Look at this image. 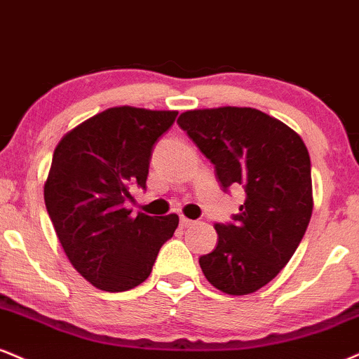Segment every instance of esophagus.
I'll use <instances>...</instances> for the list:
<instances>
[{
  "mask_svg": "<svg viewBox=\"0 0 359 359\" xmlns=\"http://www.w3.org/2000/svg\"><path fill=\"white\" fill-rule=\"evenodd\" d=\"M194 224V221H191V219H187V217H184V215H180V227H191Z\"/></svg>",
  "mask_w": 359,
  "mask_h": 359,
  "instance_id": "1",
  "label": "esophagus"
}]
</instances>
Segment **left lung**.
<instances>
[{
    "label": "left lung",
    "mask_w": 359,
    "mask_h": 359,
    "mask_svg": "<svg viewBox=\"0 0 359 359\" xmlns=\"http://www.w3.org/2000/svg\"><path fill=\"white\" fill-rule=\"evenodd\" d=\"M179 127L214 163L224 191L245 192L232 224H215L217 245L198 259L219 291L244 296L280 273L313 214L311 161L303 138L249 107L184 111Z\"/></svg>",
    "instance_id": "left-lung-1"
}]
</instances>
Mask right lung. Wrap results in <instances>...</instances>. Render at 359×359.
I'll use <instances>...</instances> for the list:
<instances>
[{
  "label": "right lung",
  "mask_w": 359,
  "mask_h": 359,
  "mask_svg": "<svg viewBox=\"0 0 359 359\" xmlns=\"http://www.w3.org/2000/svg\"><path fill=\"white\" fill-rule=\"evenodd\" d=\"M177 111L114 107L75 127L56 145L45 182V205L60 244L95 287L122 292L152 273L179 215L125 209L130 187H147L155 142Z\"/></svg>",
  "instance_id": "1"
}]
</instances>
